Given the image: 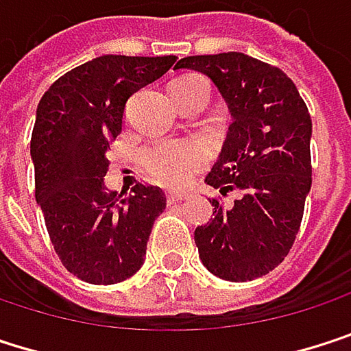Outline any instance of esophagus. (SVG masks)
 Wrapping results in <instances>:
<instances>
[{"instance_id": "34e87169", "label": "esophagus", "mask_w": 351, "mask_h": 351, "mask_svg": "<svg viewBox=\"0 0 351 351\" xmlns=\"http://www.w3.org/2000/svg\"><path fill=\"white\" fill-rule=\"evenodd\" d=\"M186 198V194H178V192H169L167 194V204L171 206V204H180L182 200Z\"/></svg>"}]
</instances>
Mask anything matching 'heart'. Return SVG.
Segmentation results:
<instances>
[{
    "label": "heart",
    "mask_w": 351,
    "mask_h": 351,
    "mask_svg": "<svg viewBox=\"0 0 351 351\" xmlns=\"http://www.w3.org/2000/svg\"><path fill=\"white\" fill-rule=\"evenodd\" d=\"M180 82H204L190 75ZM208 159V151L198 141H161L143 151V167L157 184L176 188L186 184Z\"/></svg>",
    "instance_id": "heart-1"
}]
</instances>
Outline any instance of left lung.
<instances>
[{
    "mask_svg": "<svg viewBox=\"0 0 351 351\" xmlns=\"http://www.w3.org/2000/svg\"><path fill=\"white\" fill-rule=\"evenodd\" d=\"M176 69L200 71L221 91L231 124L206 184L239 190L231 208L213 200L210 223L194 231L208 271L250 282L288 256L311 192L313 124L292 80L243 53L198 55Z\"/></svg>",
    "mask_w": 351,
    "mask_h": 351,
    "instance_id": "1",
    "label": "left lung"
}]
</instances>
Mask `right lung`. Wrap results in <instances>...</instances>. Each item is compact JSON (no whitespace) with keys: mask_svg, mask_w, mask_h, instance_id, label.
I'll return each instance as SVG.
<instances>
[{"mask_svg":"<svg viewBox=\"0 0 351 351\" xmlns=\"http://www.w3.org/2000/svg\"><path fill=\"white\" fill-rule=\"evenodd\" d=\"M176 61L173 55L91 59L59 77L36 108L30 141L36 202L59 260L89 284L134 276L153 223L165 210L161 188L136 184L124 196L110 192L104 176L126 99Z\"/></svg>","mask_w":351,"mask_h":351,"instance_id":"add662e5","label":"right lung"}]
</instances>
